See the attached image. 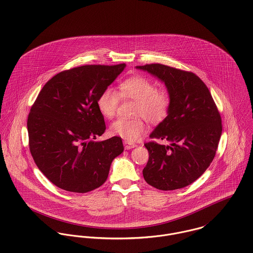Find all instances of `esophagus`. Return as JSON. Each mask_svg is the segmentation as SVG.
Returning <instances> with one entry per match:
<instances>
[{"instance_id":"obj_1","label":"esophagus","mask_w":253,"mask_h":253,"mask_svg":"<svg viewBox=\"0 0 253 253\" xmlns=\"http://www.w3.org/2000/svg\"><path fill=\"white\" fill-rule=\"evenodd\" d=\"M124 147H125V149H132V148H134L135 146H137L136 145V143H133V142H130V141H127V140H125L124 142Z\"/></svg>"}]
</instances>
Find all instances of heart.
<instances>
[{"mask_svg": "<svg viewBox=\"0 0 253 253\" xmlns=\"http://www.w3.org/2000/svg\"><path fill=\"white\" fill-rule=\"evenodd\" d=\"M121 95L123 99L137 101L134 114L142 116L151 123L162 122L169 113L171 105L170 93L167 87H156L144 77H132L119 85V93L111 87L105 88L99 95L97 106L106 118H113L117 113ZM142 117L133 119L119 118L111 126V133L129 141L137 140L146 130Z\"/></svg>", "mask_w": 253, "mask_h": 253, "instance_id": "1", "label": "heart"}]
</instances>
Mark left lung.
Returning a JSON list of instances; mask_svg holds the SVG:
<instances>
[{
	"label": "left lung",
	"mask_w": 253,
	"mask_h": 253,
	"mask_svg": "<svg viewBox=\"0 0 253 253\" xmlns=\"http://www.w3.org/2000/svg\"><path fill=\"white\" fill-rule=\"evenodd\" d=\"M137 68L164 82L171 97L168 116L150 134L152 140L144 143L149 158L143 177L160 190L183 188L199 178L215 156L222 133L220 113L207 85L194 73L162 64Z\"/></svg>",
	"instance_id": "left-lung-1"
}]
</instances>
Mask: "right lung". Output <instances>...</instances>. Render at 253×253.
<instances>
[{
    "label": "right lung",
    "mask_w": 253,
    "mask_h": 253,
    "mask_svg": "<svg viewBox=\"0 0 253 253\" xmlns=\"http://www.w3.org/2000/svg\"><path fill=\"white\" fill-rule=\"evenodd\" d=\"M126 64L84 65L63 71L39 93L27 120L29 148L41 171L57 187L86 193L108 178L124 150L120 137L94 141L106 131L97 100Z\"/></svg>",
    "instance_id": "right-lung-1"
}]
</instances>
